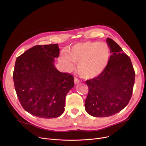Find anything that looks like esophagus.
<instances>
[{
    "label": "esophagus",
    "instance_id": "esophagus-1",
    "mask_svg": "<svg viewBox=\"0 0 146 146\" xmlns=\"http://www.w3.org/2000/svg\"><path fill=\"white\" fill-rule=\"evenodd\" d=\"M74 84L76 85V84H78L79 83H80V82L81 81H80V80H79L78 78H74Z\"/></svg>",
    "mask_w": 146,
    "mask_h": 146
}]
</instances>
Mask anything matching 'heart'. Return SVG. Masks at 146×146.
Here are the masks:
<instances>
[{
    "label": "heart",
    "instance_id": "b5f03b06",
    "mask_svg": "<svg viewBox=\"0 0 146 146\" xmlns=\"http://www.w3.org/2000/svg\"><path fill=\"white\" fill-rule=\"evenodd\" d=\"M110 51L105 43L84 42L75 44L62 56L61 61L66 69L70 70L77 64V71L80 76L85 79L97 77L105 69L109 61Z\"/></svg>",
    "mask_w": 146,
    "mask_h": 146
}]
</instances>
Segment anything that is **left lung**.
<instances>
[{"mask_svg": "<svg viewBox=\"0 0 146 146\" xmlns=\"http://www.w3.org/2000/svg\"><path fill=\"white\" fill-rule=\"evenodd\" d=\"M111 55L100 74L88 80L89 89L85 107L94 117L115 115L128 105L135 81V71L129 56L110 38L107 39Z\"/></svg>", "mask_w": 146, "mask_h": 146, "instance_id": "obj_1", "label": "left lung"}]
</instances>
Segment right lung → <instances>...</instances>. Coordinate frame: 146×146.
I'll return each mask as SVG.
<instances>
[{
	"label": "right lung",
	"instance_id": "1",
	"mask_svg": "<svg viewBox=\"0 0 146 146\" xmlns=\"http://www.w3.org/2000/svg\"><path fill=\"white\" fill-rule=\"evenodd\" d=\"M58 44L36 45L17 57L13 79L23 109L31 115L49 119L64 111L66 96L74 86V78L54 64L58 58Z\"/></svg>",
	"mask_w": 146,
	"mask_h": 146
}]
</instances>
